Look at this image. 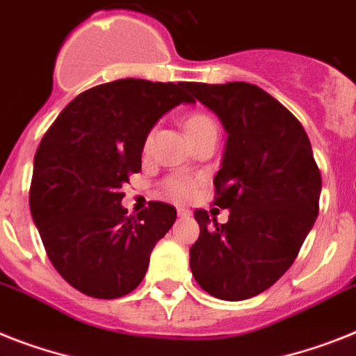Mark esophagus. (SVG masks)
Here are the masks:
<instances>
[{
	"label": "esophagus",
	"instance_id": "34e87169",
	"mask_svg": "<svg viewBox=\"0 0 356 356\" xmlns=\"http://www.w3.org/2000/svg\"><path fill=\"white\" fill-rule=\"evenodd\" d=\"M178 216H180V218H189L191 211L185 209V207H178Z\"/></svg>",
	"mask_w": 356,
	"mask_h": 356
}]
</instances>
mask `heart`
<instances>
[{
    "instance_id": "obj_1",
    "label": "heart",
    "mask_w": 356,
    "mask_h": 356,
    "mask_svg": "<svg viewBox=\"0 0 356 356\" xmlns=\"http://www.w3.org/2000/svg\"><path fill=\"white\" fill-rule=\"evenodd\" d=\"M209 123H214L209 116H205V114H193L185 122V129H187V134H189V132L198 131V129H202L204 125H209ZM191 187H193V184L189 180H185V178H171L165 184L167 193L175 196V198H185L191 193Z\"/></svg>"
}]
</instances>
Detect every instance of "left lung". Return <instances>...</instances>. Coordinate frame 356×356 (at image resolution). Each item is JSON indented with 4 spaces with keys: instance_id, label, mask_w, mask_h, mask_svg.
I'll return each instance as SVG.
<instances>
[{
    "instance_id": "obj_1",
    "label": "left lung",
    "mask_w": 356,
    "mask_h": 356,
    "mask_svg": "<svg viewBox=\"0 0 356 356\" xmlns=\"http://www.w3.org/2000/svg\"><path fill=\"white\" fill-rule=\"evenodd\" d=\"M227 132L214 204L227 224L198 209L200 236L189 249L200 287L220 300L257 296L295 262L318 216V165L302 123L257 85L185 83Z\"/></svg>"
}]
</instances>
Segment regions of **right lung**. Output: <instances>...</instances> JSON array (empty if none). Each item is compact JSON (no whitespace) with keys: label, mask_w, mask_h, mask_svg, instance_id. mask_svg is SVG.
<instances>
[{"label":"right lung","mask_w":356,"mask_h":356,"mask_svg":"<svg viewBox=\"0 0 356 356\" xmlns=\"http://www.w3.org/2000/svg\"><path fill=\"white\" fill-rule=\"evenodd\" d=\"M185 83L116 79L76 96L41 138L34 156L31 213L49 260L74 289L120 298L140 286L176 209L151 202L127 216L122 187L142 171L158 120L195 99Z\"/></svg>","instance_id":"1"}]
</instances>
